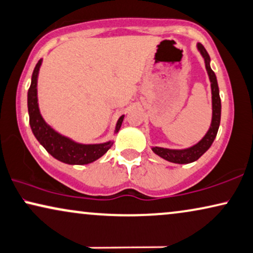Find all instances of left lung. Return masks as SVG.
Instances as JSON below:
<instances>
[{
    "label": "left lung",
    "instance_id": "obj_1",
    "mask_svg": "<svg viewBox=\"0 0 253 253\" xmlns=\"http://www.w3.org/2000/svg\"><path fill=\"white\" fill-rule=\"evenodd\" d=\"M198 48L200 53L202 54V57L205 58V64L207 72H208L209 79H211V98H212V119H211V126L209 127L208 132L206 133V136L200 140L198 144H195L194 146L188 147L185 150H169V149H164V147H152V151L162 157L163 159L167 160V162L175 163V164H189L198 160L203 153L206 152L209 147L211 146L212 142H214L216 134H217L219 122H221V98H219V90H218V84H217V79L212 70L211 68V57H209L208 52L206 51V48L203 47L202 44H198Z\"/></svg>",
    "mask_w": 253,
    "mask_h": 253
}]
</instances>
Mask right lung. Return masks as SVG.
<instances>
[{
    "instance_id": "obj_1",
    "label": "right lung",
    "mask_w": 253,
    "mask_h": 253,
    "mask_svg": "<svg viewBox=\"0 0 253 253\" xmlns=\"http://www.w3.org/2000/svg\"><path fill=\"white\" fill-rule=\"evenodd\" d=\"M42 65V59L36 65L34 73H32L31 86L28 91V110L29 119H30V126L35 137L39 143L45 147V150L55 159L60 160L70 165H84V164L93 163L101 158L113 145V142H107L102 144H79L67 137L61 136L55 132L50 126L42 120L38 108L37 98V78L39 73V67ZM124 116H121L117 121L116 130L119 132L122 126Z\"/></svg>"
}]
</instances>
